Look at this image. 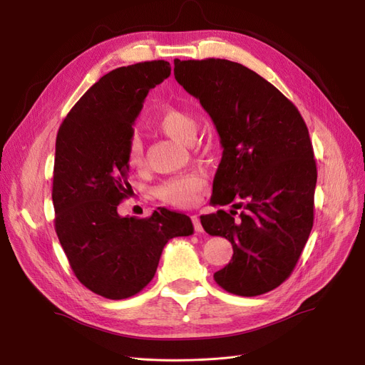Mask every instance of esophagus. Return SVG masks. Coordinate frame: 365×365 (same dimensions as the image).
<instances>
[{"instance_id":"34e87169","label":"esophagus","mask_w":365,"mask_h":365,"mask_svg":"<svg viewBox=\"0 0 365 365\" xmlns=\"http://www.w3.org/2000/svg\"><path fill=\"white\" fill-rule=\"evenodd\" d=\"M192 222H193V227H195V231H196V233H202L204 228H202V225H201V219H200V216H197V215H193V216H192Z\"/></svg>"}]
</instances>
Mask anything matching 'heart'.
<instances>
[{"label":"heart","mask_w":365,"mask_h":365,"mask_svg":"<svg viewBox=\"0 0 365 365\" xmlns=\"http://www.w3.org/2000/svg\"><path fill=\"white\" fill-rule=\"evenodd\" d=\"M153 128L180 143H190L196 132V120L184 108L168 105L161 108L152 121ZM126 163L132 170H140L145 165V150L138 137H132L128 143ZM205 178L201 172L193 170L172 176L157 185L155 196L168 205L187 208L195 205L197 193L202 190Z\"/></svg>","instance_id":"1"}]
</instances>
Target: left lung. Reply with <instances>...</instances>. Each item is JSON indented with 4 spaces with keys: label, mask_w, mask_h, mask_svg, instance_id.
Returning a JSON list of instances; mask_svg holds the SVG:
<instances>
[{
    "label": "left lung",
    "mask_w": 365,
    "mask_h": 365,
    "mask_svg": "<svg viewBox=\"0 0 365 365\" xmlns=\"http://www.w3.org/2000/svg\"><path fill=\"white\" fill-rule=\"evenodd\" d=\"M175 79L200 98L224 148L213 181V205L236 210L201 216L208 235L233 245L215 272L230 294L254 297L294 271L314 225L317 164L295 105L262 76L227 59H175Z\"/></svg>",
    "instance_id": "8db88e82"
}]
</instances>
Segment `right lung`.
Masks as SVG:
<instances>
[{"mask_svg":"<svg viewBox=\"0 0 365 365\" xmlns=\"http://www.w3.org/2000/svg\"><path fill=\"white\" fill-rule=\"evenodd\" d=\"M169 76L165 61L109 71L79 98L58 130L54 230L77 280L109 300L138 294L155 275L164 245L193 233L189 216L168 208L143 219L117 213L132 193L126 163L132 125L149 90Z\"/></svg>","mask_w":365,"mask_h":365,"instance_id":"add662e5","label":"right lung"}]
</instances>
